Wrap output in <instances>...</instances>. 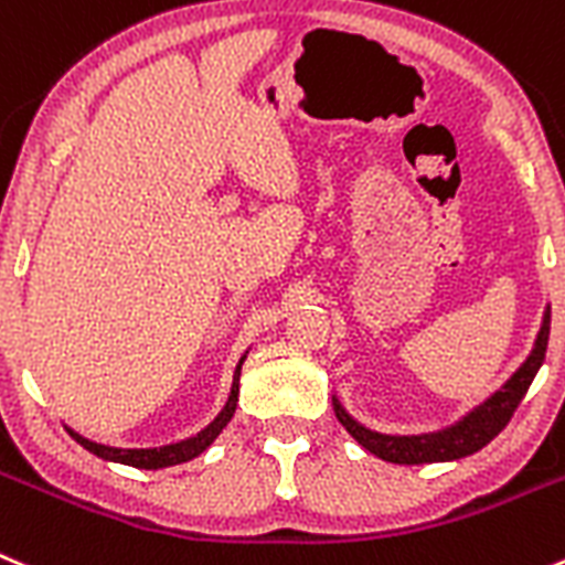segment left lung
Returning a JSON list of instances; mask_svg holds the SVG:
<instances>
[{"mask_svg":"<svg viewBox=\"0 0 565 565\" xmlns=\"http://www.w3.org/2000/svg\"><path fill=\"white\" fill-rule=\"evenodd\" d=\"M550 309L544 312V323L537 331L535 348L532 354L526 356L524 365L508 379L502 390L490 395L488 402L479 404L477 409L466 415L462 420H457L455 426L440 431H429V435H382V431H373L367 426L356 424L351 415L342 409V404L334 398V413L337 420L348 429V435L354 437L360 446H365L371 455L382 457L384 462H398V466H420V462H449L460 460V457L473 455L482 446H488L504 426L513 418L515 407L521 404V398L530 390L532 379H535L537 367L544 365L546 356V342H550Z\"/></svg>","mask_w":565,"mask_h":565,"instance_id":"1","label":"left lung"}]
</instances>
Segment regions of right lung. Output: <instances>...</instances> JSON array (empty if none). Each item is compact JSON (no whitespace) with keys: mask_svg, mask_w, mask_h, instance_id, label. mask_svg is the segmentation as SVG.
Returning a JSON list of instances; mask_svg holds the SVG:
<instances>
[{"mask_svg":"<svg viewBox=\"0 0 565 565\" xmlns=\"http://www.w3.org/2000/svg\"><path fill=\"white\" fill-rule=\"evenodd\" d=\"M242 362H245V356H242L239 365H236L234 384H231V395H228V402H225L223 413L211 420V424L205 426L203 431H198L194 437H189V440L170 443V446H161V449H114V446H103V443H94V440H88V437L77 435V431H72V429H66V431L75 437L77 443H81L83 449L92 451V455L103 457V460H110V462H122V466H134V468H145V471H156V468H167V466H178V462H189V460H194L198 455H203L211 443H214V437H217L220 431L228 426V420L234 418L236 402H239Z\"/></svg>","mask_w":565,"mask_h":565,"instance_id":"obj_1","label":"right lung"}]
</instances>
